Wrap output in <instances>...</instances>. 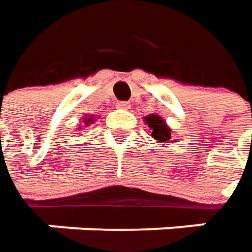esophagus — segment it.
Here are the masks:
<instances>
[{"label":"esophagus","instance_id":"34e87169","mask_svg":"<svg viewBox=\"0 0 252 252\" xmlns=\"http://www.w3.org/2000/svg\"><path fill=\"white\" fill-rule=\"evenodd\" d=\"M116 107L120 110H128L131 107V104L128 103V101H117V104H116Z\"/></svg>","mask_w":252,"mask_h":252}]
</instances>
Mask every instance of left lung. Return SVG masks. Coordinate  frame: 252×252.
Listing matches in <instances>:
<instances>
[{
    "label": "left lung",
    "mask_w": 252,
    "mask_h": 252,
    "mask_svg": "<svg viewBox=\"0 0 252 252\" xmlns=\"http://www.w3.org/2000/svg\"><path fill=\"white\" fill-rule=\"evenodd\" d=\"M143 121L145 124L149 126V134L152 136L153 139L156 141L158 143H163V145H167L170 143L173 139H171V128L167 126L166 120L153 113V114H148L143 117ZM176 141V139H174Z\"/></svg>",
    "instance_id": "left-lung-1"
}]
</instances>
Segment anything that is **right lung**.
<instances>
[{"label":"right lung","instance_id":"1","mask_svg":"<svg viewBox=\"0 0 252 252\" xmlns=\"http://www.w3.org/2000/svg\"><path fill=\"white\" fill-rule=\"evenodd\" d=\"M94 121H96V117H94V116H89V117H86V116H85V117L82 118V123L85 126H89L91 124H93ZM78 129H82V126H78Z\"/></svg>","mask_w":252,"mask_h":252}]
</instances>
